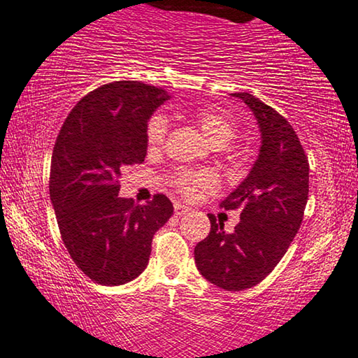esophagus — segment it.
Masks as SVG:
<instances>
[{
	"label": "esophagus",
	"mask_w": 358,
	"mask_h": 358,
	"mask_svg": "<svg viewBox=\"0 0 358 358\" xmlns=\"http://www.w3.org/2000/svg\"><path fill=\"white\" fill-rule=\"evenodd\" d=\"M187 211H189V208H187V206L179 205V203H176V205H174V214H176V216H182V214H185Z\"/></svg>",
	"instance_id": "esophagus-1"
}]
</instances>
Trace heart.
<instances>
[{"instance_id": "b5f03b06", "label": "heart", "mask_w": 358, "mask_h": 358, "mask_svg": "<svg viewBox=\"0 0 358 358\" xmlns=\"http://www.w3.org/2000/svg\"><path fill=\"white\" fill-rule=\"evenodd\" d=\"M195 120L203 134L213 145L224 147L235 136V123L227 115L214 112V110H200L195 115ZM168 131V120L164 115L157 113L148 120L145 128V141L148 150H157L164 142ZM173 184L182 192L184 195L192 196L198 189H206L213 184L211 174L205 171H189L180 169L173 176Z\"/></svg>"}]
</instances>
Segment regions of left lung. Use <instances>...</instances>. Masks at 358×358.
Masks as SVG:
<instances>
[{"label":"left lung","mask_w":358,"mask_h":358,"mask_svg":"<svg viewBox=\"0 0 358 358\" xmlns=\"http://www.w3.org/2000/svg\"><path fill=\"white\" fill-rule=\"evenodd\" d=\"M255 115L261 131L257 160L246 179L221 203L240 210L232 234L213 214L211 232L195 246V264L208 282L241 291L271 273L298 234L309 195V162L293 126L248 92H234Z\"/></svg>","instance_id":"8db88e82"}]
</instances>
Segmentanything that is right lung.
Segmentation results:
<instances>
[{
    "instance_id": "right-lung-1",
    "label": "right lung",
    "mask_w": 358,
    "mask_h": 358,
    "mask_svg": "<svg viewBox=\"0 0 358 358\" xmlns=\"http://www.w3.org/2000/svg\"><path fill=\"white\" fill-rule=\"evenodd\" d=\"M168 99L162 87L113 81L81 99L60 128L49 196L71 259L99 285L139 277L153 235L173 216L162 194L147 205L118 196L122 173L147 155L148 120Z\"/></svg>"
}]
</instances>
